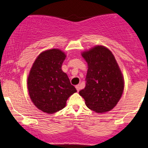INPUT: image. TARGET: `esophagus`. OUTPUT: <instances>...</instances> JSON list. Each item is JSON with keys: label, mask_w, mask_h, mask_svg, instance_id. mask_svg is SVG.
I'll return each instance as SVG.
<instances>
[{"label": "esophagus", "mask_w": 148, "mask_h": 148, "mask_svg": "<svg viewBox=\"0 0 148 148\" xmlns=\"http://www.w3.org/2000/svg\"><path fill=\"white\" fill-rule=\"evenodd\" d=\"M76 89H77V91H80V85H76Z\"/></svg>", "instance_id": "esophagus-1"}]
</instances>
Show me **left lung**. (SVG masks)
<instances>
[{"instance_id": "8db88e82", "label": "left lung", "mask_w": 148, "mask_h": 148, "mask_svg": "<svg viewBox=\"0 0 148 148\" xmlns=\"http://www.w3.org/2000/svg\"><path fill=\"white\" fill-rule=\"evenodd\" d=\"M87 63L86 86L79 91L89 109L98 113L110 111L117 105L124 89V79L113 54L97 45L81 52Z\"/></svg>"}]
</instances>
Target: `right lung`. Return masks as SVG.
Returning <instances> with one entry per match:
<instances>
[{"mask_svg": "<svg viewBox=\"0 0 148 148\" xmlns=\"http://www.w3.org/2000/svg\"><path fill=\"white\" fill-rule=\"evenodd\" d=\"M65 57L60 49L46 50L38 55L30 70L27 78L30 98L38 109L46 113L63 109L69 97L77 91L61 69Z\"/></svg>", "mask_w": 148, "mask_h": 148, "instance_id": "add662e5", "label": "right lung"}]
</instances>
